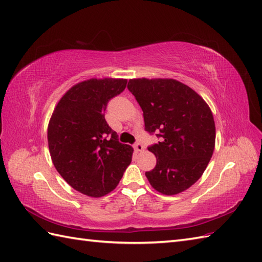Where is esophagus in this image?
Here are the masks:
<instances>
[{
	"mask_svg": "<svg viewBox=\"0 0 262 262\" xmlns=\"http://www.w3.org/2000/svg\"><path fill=\"white\" fill-rule=\"evenodd\" d=\"M134 148H135L136 152H143L144 151V146H143V144L141 142H137L134 145Z\"/></svg>",
	"mask_w": 262,
	"mask_h": 262,
	"instance_id": "esophagus-1",
	"label": "esophagus"
}]
</instances>
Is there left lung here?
<instances>
[{
  "label": "left lung",
  "instance_id": "obj_1",
  "mask_svg": "<svg viewBox=\"0 0 262 262\" xmlns=\"http://www.w3.org/2000/svg\"><path fill=\"white\" fill-rule=\"evenodd\" d=\"M128 90L141 105L149 134L161 142L148 147L157 165L145 172L155 190L172 196L190 188L207 168L215 147V122L208 104L173 79H132Z\"/></svg>",
  "mask_w": 262,
  "mask_h": 262
}]
</instances>
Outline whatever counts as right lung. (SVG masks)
Here are the masks:
<instances>
[{"instance_id": "right-lung-1", "label": "right lung", "mask_w": 262, "mask_h": 262, "mask_svg": "<svg viewBox=\"0 0 262 262\" xmlns=\"http://www.w3.org/2000/svg\"><path fill=\"white\" fill-rule=\"evenodd\" d=\"M126 79H90L60 98L48 124L49 153L63 179L89 197H102L118 185L134 149L118 142L104 119L111 98Z\"/></svg>"}]
</instances>
